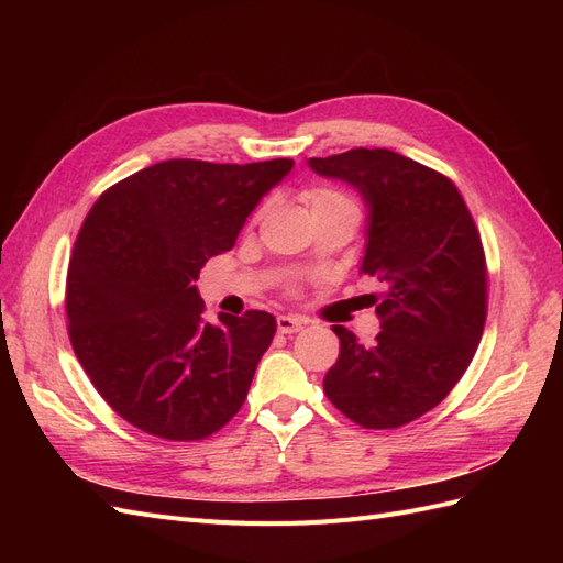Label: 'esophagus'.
<instances>
[{"instance_id":"34e87169","label":"esophagus","mask_w":563,"mask_h":563,"mask_svg":"<svg viewBox=\"0 0 563 563\" xmlns=\"http://www.w3.org/2000/svg\"><path fill=\"white\" fill-rule=\"evenodd\" d=\"M302 319H296V317H288V314H279L277 317V331L279 333H286V335H291V333H298V331H302Z\"/></svg>"}]
</instances>
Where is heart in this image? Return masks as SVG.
Returning a JSON list of instances; mask_svg holds the SVG:
<instances>
[{
  "mask_svg": "<svg viewBox=\"0 0 563 563\" xmlns=\"http://www.w3.org/2000/svg\"><path fill=\"white\" fill-rule=\"evenodd\" d=\"M302 201L308 203V209L312 216H321V213H345L360 220V203H356L350 195H345L343 190H335V187H308L302 190Z\"/></svg>",
  "mask_w": 563,
  "mask_h": 563,
  "instance_id": "1",
  "label": "heart"
}]
</instances>
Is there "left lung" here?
<instances>
[{
	"label": "left lung",
	"mask_w": 563,
	"mask_h": 563,
	"mask_svg": "<svg viewBox=\"0 0 563 563\" xmlns=\"http://www.w3.org/2000/svg\"><path fill=\"white\" fill-rule=\"evenodd\" d=\"M368 207L362 275L378 277L380 333L371 347L345 327L323 378L329 401L368 430H391L444 401L479 347L488 272L479 230L444 174L383 147L312 157Z\"/></svg>",
	"instance_id": "left-lung-1"
}]
</instances>
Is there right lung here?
<instances>
[{
  "mask_svg": "<svg viewBox=\"0 0 563 563\" xmlns=\"http://www.w3.org/2000/svg\"><path fill=\"white\" fill-rule=\"evenodd\" d=\"M291 168L166 159L91 207L67 267V333L98 395L133 428L197 441L242 408L277 321L249 310L213 327L195 282Z\"/></svg>",
  "mask_w": 563,
  "mask_h": 563,
  "instance_id": "add662e5",
  "label": "right lung"
}]
</instances>
